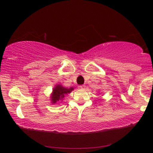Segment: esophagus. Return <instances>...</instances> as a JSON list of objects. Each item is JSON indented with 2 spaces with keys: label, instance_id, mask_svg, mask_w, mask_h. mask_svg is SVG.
Instances as JSON below:
<instances>
[{
  "label": "esophagus",
  "instance_id": "obj_1",
  "mask_svg": "<svg viewBox=\"0 0 153 153\" xmlns=\"http://www.w3.org/2000/svg\"><path fill=\"white\" fill-rule=\"evenodd\" d=\"M80 88H81V89H84V88H85V85H80Z\"/></svg>",
  "mask_w": 153,
  "mask_h": 153
}]
</instances>
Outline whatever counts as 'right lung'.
Segmentation results:
<instances>
[{
  "instance_id": "obj_1",
  "label": "right lung",
  "mask_w": 153,
  "mask_h": 153,
  "mask_svg": "<svg viewBox=\"0 0 153 153\" xmlns=\"http://www.w3.org/2000/svg\"><path fill=\"white\" fill-rule=\"evenodd\" d=\"M74 90L73 87L67 88L65 87H63L61 85H56L52 91V94H51V101L52 103H55L57 101H61L65 96L68 94H70L72 91Z\"/></svg>"
}]
</instances>
